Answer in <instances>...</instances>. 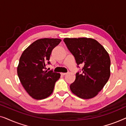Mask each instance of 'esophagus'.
I'll return each mask as SVG.
<instances>
[{"label": "esophagus", "instance_id": "obj_1", "mask_svg": "<svg viewBox=\"0 0 126 126\" xmlns=\"http://www.w3.org/2000/svg\"><path fill=\"white\" fill-rule=\"evenodd\" d=\"M61 75H63V76H65V75H67L66 73H61Z\"/></svg>", "mask_w": 126, "mask_h": 126}]
</instances>
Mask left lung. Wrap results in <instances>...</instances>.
I'll return each instance as SVG.
<instances>
[{
	"mask_svg": "<svg viewBox=\"0 0 126 126\" xmlns=\"http://www.w3.org/2000/svg\"><path fill=\"white\" fill-rule=\"evenodd\" d=\"M63 41L77 64L84 65L82 73H77L75 81L70 84L72 92L83 99L95 97L110 76L111 61L108 52L100 43L90 38H65Z\"/></svg>",
	"mask_w": 126,
	"mask_h": 126,
	"instance_id": "obj_1",
	"label": "left lung"
}]
</instances>
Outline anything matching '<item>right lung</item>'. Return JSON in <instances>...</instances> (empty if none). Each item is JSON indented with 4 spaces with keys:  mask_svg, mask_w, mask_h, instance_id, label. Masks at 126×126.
<instances>
[{
    "mask_svg": "<svg viewBox=\"0 0 126 126\" xmlns=\"http://www.w3.org/2000/svg\"><path fill=\"white\" fill-rule=\"evenodd\" d=\"M61 41L58 38H41L29 46L20 56L17 73L26 91L31 97L42 100L53 93L60 73L45 71V63L50 64L53 49Z\"/></svg>",
    "mask_w": 126,
    "mask_h": 126,
    "instance_id": "right-lung-1",
    "label": "right lung"
}]
</instances>
